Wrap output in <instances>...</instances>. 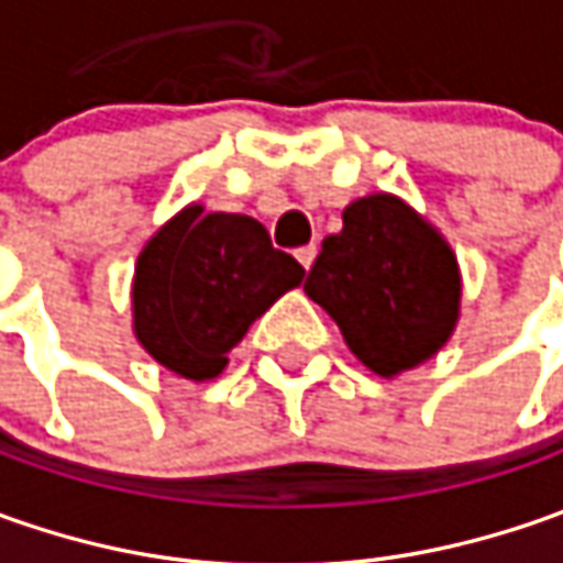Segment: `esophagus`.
Segmentation results:
<instances>
[{
  "instance_id": "1",
  "label": "esophagus",
  "mask_w": 563,
  "mask_h": 563,
  "mask_svg": "<svg viewBox=\"0 0 563 563\" xmlns=\"http://www.w3.org/2000/svg\"><path fill=\"white\" fill-rule=\"evenodd\" d=\"M294 256H297V263L303 266V269H310L316 260V244H307V247H297L294 250Z\"/></svg>"
}]
</instances>
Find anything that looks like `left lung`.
I'll use <instances>...</instances> for the list:
<instances>
[{
    "label": "left lung",
    "instance_id": "1",
    "mask_svg": "<svg viewBox=\"0 0 563 563\" xmlns=\"http://www.w3.org/2000/svg\"><path fill=\"white\" fill-rule=\"evenodd\" d=\"M344 228L322 241L303 291L332 316L378 376L429 360L454 332L457 260L442 234L398 197L373 194L344 209Z\"/></svg>",
    "mask_w": 563,
    "mask_h": 563
}]
</instances>
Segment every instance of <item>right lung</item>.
Returning <instances> with one entry per match:
<instances>
[{"mask_svg": "<svg viewBox=\"0 0 563 563\" xmlns=\"http://www.w3.org/2000/svg\"><path fill=\"white\" fill-rule=\"evenodd\" d=\"M300 282L303 266L272 247L256 219L187 206L137 260L134 332L165 369L203 382L225 369L250 322Z\"/></svg>", "mask_w": 563, "mask_h": 563, "instance_id": "right-lung-1", "label": "right lung"}]
</instances>
